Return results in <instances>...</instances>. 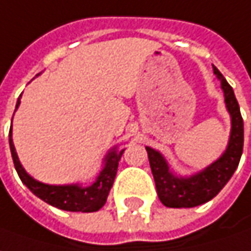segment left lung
<instances>
[{"label": "left lung", "mask_w": 251, "mask_h": 251, "mask_svg": "<svg viewBox=\"0 0 251 251\" xmlns=\"http://www.w3.org/2000/svg\"><path fill=\"white\" fill-rule=\"evenodd\" d=\"M213 73L221 80L225 93V102L232 116L230 140L224 156L200 174L182 178L176 177L170 171L166 160L158 151L146 147L158 198L163 202V205L169 208H192L211 201L226 185V182L230 180L243 153V118L240 114L237 100L234 97L233 88L215 66Z\"/></svg>", "instance_id": "1"}]
</instances>
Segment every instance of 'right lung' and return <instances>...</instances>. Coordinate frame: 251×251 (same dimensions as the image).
<instances>
[{
	"mask_svg": "<svg viewBox=\"0 0 251 251\" xmlns=\"http://www.w3.org/2000/svg\"><path fill=\"white\" fill-rule=\"evenodd\" d=\"M18 105H19V101L17 102V108ZM9 147H11L14 166L21 181L42 201L48 202L49 205H53L59 209L70 211V212H95L104 206L108 194L114 184L119 160L124 153V150L121 151L112 150L105 158L104 170L100 173L97 181L90 187L48 185V184L33 180L30 176H27L26 171L21 166L15 147L12 143V130H9Z\"/></svg>",
	"mask_w": 251,
	"mask_h": 251,
	"instance_id": "right-lung-1",
	"label": "right lung"
}]
</instances>
